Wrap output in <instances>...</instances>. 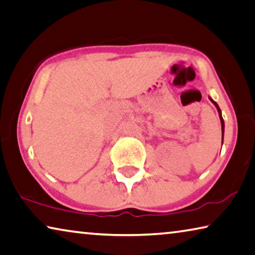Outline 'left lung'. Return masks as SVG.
<instances>
[{
    "label": "left lung",
    "mask_w": 255,
    "mask_h": 255,
    "mask_svg": "<svg viewBox=\"0 0 255 255\" xmlns=\"http://www.w3.org/2000/svg\"><path fill=\"white\" fill-rule=\"evenodd\" d=\"M210 99V101H211V102L215 104V107L217 108V110H218V113H219V118H220V123H221V132H222V142H224V131H225V123H224V119H222V116H221V110H220V108H219V106H218V104L215 102V101H213L211 98H209Z\"/></svg>",
    "instance_id": "1"
}]
</instances>
